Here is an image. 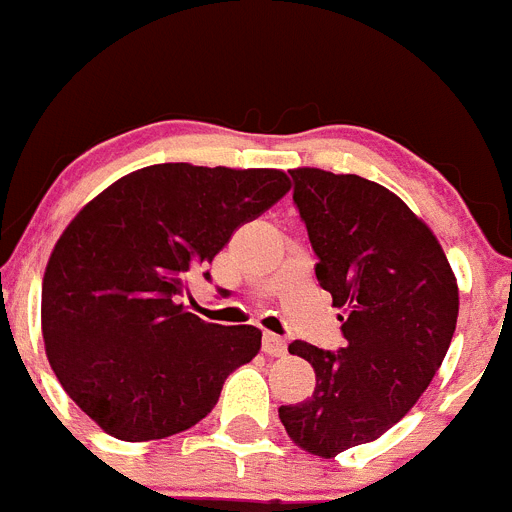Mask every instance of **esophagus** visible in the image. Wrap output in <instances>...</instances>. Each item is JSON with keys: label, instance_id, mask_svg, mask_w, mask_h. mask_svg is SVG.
<instances>
[{"label": "esophagus", "instance_id": "34e87169", "mask_svg": "<svg viewBox=\"0 0 512 512\" xmlns=\"http://www.w3.org/2000/svg\"><path fill=\"white\" fill-rule=\"evenodd\" d=\"M263 351L268 356H283V354H286V338L276 336V333H265V336H263Z\"/></svg>", "mask_w": 512, "mask_h": 512}]
</instances>
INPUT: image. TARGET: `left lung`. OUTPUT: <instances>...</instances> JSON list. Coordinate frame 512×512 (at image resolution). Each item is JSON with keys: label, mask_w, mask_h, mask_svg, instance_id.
Wrapping results in <instances>:
<instances>
[{"label": "left lung", "mask_w": 512, "mask_h": 512, "mask_svg": "<svg viewBox=\"0 0 512 512\" xmlns=\"http://www.w3.org/2000/svg\"><path fill=\"white\" fill-rule=\"evenodd\" d=\"M291 176L346 346L291 343L317 382L278 416L299 448L336 458L385 435L422 398L453 341L458 281L432 229L382 184L309 166Z\"/></svg>", "instance_id": "left-lung-1"}]
</instances>
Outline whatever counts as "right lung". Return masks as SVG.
I'll return each instance as SVG.
<instances>
[{"label": "right lung", "mask_w": 512, "mask_h": 512, "mask_svg": "<svg viewBox=\"0 0 512 512\" xmlns=\"http://www.w3.org/2000/svg\"><path fill=\"white\" fill-rule=\"evenodd\" d=\"M289 190L281 169L156 163L67 223L46 263L41 333L62 388L106 435L145 442L195 427L255 359L263 330L200 320L179 296Z\"/></svg>", "instance_id": "obj_1"}]
</instances>
